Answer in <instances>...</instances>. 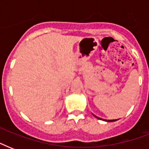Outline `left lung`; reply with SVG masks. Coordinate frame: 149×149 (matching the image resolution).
I'll list each match as a JSON object with an SVG mask.
<instances>
[{"label":"left lung","instance_id":"1","mask_svg":"<svg viewBox=\"0 0 149 149\" xmlns=\"http://www.w3.org/2000/svg\"><path fill=\"white\" fill-rule=\"evenodd\" d=\"M93 115L94 116V117H95V118H98V119H100V120H105V121H108V122H113V121H116V120H118V119H115V120H104V119H102V118H98V117H97V116H96V115H94V114H93Z\"/></svg>","mask_w":149,"mask_h":149}]
</instances>
